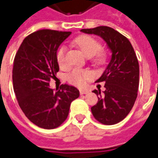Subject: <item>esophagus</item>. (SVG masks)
<instances>
[{
    "mask_svg": "<svg viewBox=\"0 0 158 158\" xmlns=\"http://www.w3.org/2000/svg\"><path fill=\"white\" fill-rule=\"evenodd\" d=\"M79 93H80V95H85V94L89 93V90H87V89H79Z\"/></svg>",
    "mask_w": 158,
    "mask_h": 158,
    "instance_id": "esophagus-1",
    "label": "esophagus"
}]
</instances>
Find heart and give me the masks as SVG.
I'll return each instance as SVG.
<instances>
[{
    "label": "heart",
    "instance_id": "1",
    "mask_svg": "<svg viewBox=\"0 0 158 158\" xmlns=\"http://www.w3.org/2000/svg\"><path fill=\"white\" fill-rule=\"evenodd\" d=\"M78 47L87 57L93 56V62L96 64H102L105 61V54L103 52H98L101 49V44L95 38L89 35H81L77 37L73 40ZM66 47L64 45L60 46L56 54V61L58 62L60 68L64 69L67 67V59H66ZM90 73L86 70L76 69L68 75V80L71 84L77 86H83L85 85L86 81L89 79Z\"/></svg>",
    "mask_w": 158,
    "mask_h": 158
}]
</instances>
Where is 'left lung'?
Returning a JSON list of instances; mask_svg holds the SVG:
<instances>
[{
	"instance_id": "1",
	"label": "left lung",
	"mask_w": 158,
	"mask_h": 158,
	"mask_svg": "<svg viewBox=\"0 0 158 158\" xmlns=\"http://www.w3.org/2000/svg\"><path fill=\"white\" fill-rule=\"evenodd\" d=\"M81 32L102 38L112 52V57L96 82L105 83V90L94 89L98 102L91 107L94 118L106 125L122 121L132 109L139 88L138 59L131 43L113 28L99 26Z\"/></svg>"
}]
</instances>
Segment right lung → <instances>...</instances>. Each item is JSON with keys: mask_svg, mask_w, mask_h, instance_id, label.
I'll return each mask as SVG.
<instances>
[{"mask_svg": "<svg viewBox=\"0 0 158 158\" xmlns=\"http://www.w3.org/2000/svg\"><path fill=\"white\" fill-rule=\"evenodd\" d=\"M71 32L41 29L23 40L13 62L12 82L18 102L25 116L46 129L65 121L73 100L79 96L74 86L50 88L51 79L59 71L56 51Z\"/></svg>", "mask_w": 158, "mask_h": 158, "instance_id": "add662e5", "label": "right lung"}]
</instances>
